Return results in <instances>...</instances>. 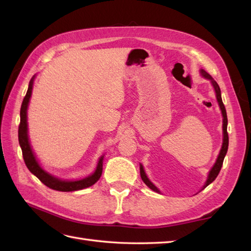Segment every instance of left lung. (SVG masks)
<instances>
[{
	"instance_id": "left-lung-1",
	"label": "left lung",
	"mask_w": 251,
	"mask_h": 251,
	"mask_svg": "<svg viewBox=\"0 0 251 251\" xmlns=\"http://www.w3.org/2000/svg\"><path fill=\"white\" fill-rule=\"evenodd\" d=\"M201 72L202 75H204L206 78L211 79V83H212V85H214L215 90H216L217 100H218V102H219L220 109H221V111H222V115H223V143H222V148H221V151H220V153H219V156H218V159H217V162H216V164H215V166L212 167V169L210 170V173H209V176H208V179H207L206 184H205V186H207V185H209V184L212 182V181H214V180L218 177V175H219L220 170H221V167H222L223 159H225L226 154V152H227V148H228L227 116H226V108H225V104H223L222 99H221V92H220L219 85L217 84L216 81H214V79H212V77H211V76L209 75V74H208L205 70H201ZM140 176H141V179L143 180V182H145V183L149 186V188H150V189L153 190V191H155V192H159V191L157 190L156 186L154 185V184L151 182V181L148 179L147 175H146V173H145V170H143L142 165H140Z\"/></svg>"
}]
</instances>
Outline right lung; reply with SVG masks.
<instances>
[{"mask_svg":"<svg viewBox=\"0 0 251 251\" xmlns=\"http://www.w3.org/2000/svg\"><path fill=\"white\" fill-rule=\"evenodd\" d=\"M32 85H33V78H32L29 83V88L26 90L23 104H21L20 124L18 127V140H19L21 151H23V156H24V161L25 163V166L28 167L30 172L33 174L42 183H44L46 186H49V188L56 191L72 192V191H77V190L88 188V186L95 184L101 177V174H102L103 157H101L99 159L97 169H96V172L92 176L77 181H62L52 177V176H50V174L45 173L44 170L40 167L39 163L36 162L34 154L31 150L29 139H28V132H26V130H28V128H26V108H28V103L31 97Z\"/></svg>","mask_w":251,"mask_h":251,"instance_id":"obj_1","label":"right lung"}]
</instances>
